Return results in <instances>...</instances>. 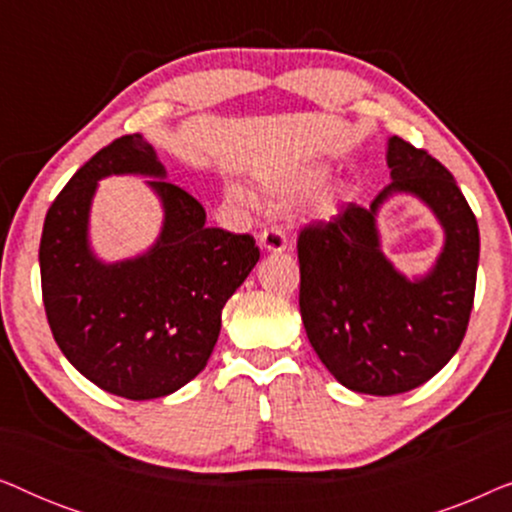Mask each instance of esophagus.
<instances>
[{
  "mask_svg": "<svg viewBox=\"0 0 512 512\" xmlns=\"http://www.w3.org/2000/svg\"><path fill=\"white\" fill-rule=\"evenodd\" d=\"M258 244H261L265 251H272V254H279V251H284L286 249L284 228H279V226L263 228L261 235H258Z\"/></svg>",
  "mask_w": 512,
  "mask_h": 512,
  "instance_id": "1",
  "label": "esophagus"
}]
</instances>
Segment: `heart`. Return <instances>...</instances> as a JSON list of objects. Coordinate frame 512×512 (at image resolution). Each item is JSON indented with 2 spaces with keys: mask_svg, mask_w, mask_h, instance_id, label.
I'll return each mask as SVG.
<instances>
[{
  "mask_svg": "<svg viewBox=\"0 0 512 512\" xmlns=\"http://www.w3.org/2000/svg\"><path fill=\"white\" fill-rule=\"evenodd\" d=\"M324 179H326L324 172H312V174H307L305 179H300L298 184H296V188H298V191H314V188L324 184ZM230 193H233L237 200H247V195H244L242 188H235L233 186V188H230ZM333 207H335L333 195H331V198H324V202H321V209H324V212H331Z\"/></svg>",
  "mask_w": 512,
  "mask_h": 512,
  "instance_id": "obj_1",
  "label": "heart"
}]
</instances>
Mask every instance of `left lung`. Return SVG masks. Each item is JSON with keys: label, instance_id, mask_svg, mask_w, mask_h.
Instances as JSON below:
<instances>
[{"label": "left lung", "instance_id": "8db88e82", "mask_svg": "<svg viewBox=\"0 0 512 512\" xmlns=\"http://www.w3.org/2000/svg\"><path fill=\"white\" fill-rule=\"evenodd\" d=\"M391 184L298 235L300 317L310 345L347 389L394 396L431 380L457 352L473 310L480 233L457 181L424 149L389 139ZM391 192L422 197L446 228L429 278L410 283L379 251L374 214Z\"/></svg>", "mask_w": 512, "mask_h": 512}]
</instances>
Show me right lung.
<instances>
[{
    "instance_id": "add662e5",
    "label": "right lung",
    "mask_w": 512,
    "mask_h": 512,
    "mask_svg": "<svg viewBox=\"0 0 512 512\" xmlns=\"http://www.w3.org/2000/svg\"><path fill=\"white\" fill-rule=\"evenodd\" d=\"M149 173L166 226L149 255L104 266L87 249L96 179ZM151 144L123 135L67 181L48 207L39 244L41 296L69 363L109 394L149 401L172 394L207 366L221 310L261 258L251 235L205 226V207L165 181Z\"/></svg>"
}]
</instances>
